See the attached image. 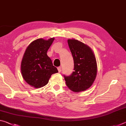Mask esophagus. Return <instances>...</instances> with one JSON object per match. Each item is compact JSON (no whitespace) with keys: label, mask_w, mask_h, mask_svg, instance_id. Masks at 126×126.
Masks as SVG:
<instances>
[{"label":"esophagus","mask_w":126,"mask_h":126,"mask_svg":"<svg viewBox=\"0 0 126 126\" xmlns=\"http://www.w3.org/2000/svg\"><path fill=\"white\" fill-rule=\"evenodd\" d=\"M58 71L59 72H61V67H58Z\"/></svg>","instance_id":"obj_1"}]
</instances>
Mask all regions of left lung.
<instances>
[{"instance_id": "left-lung-1", "label": "left lung", "mask_w": 126, "mask_h": 126, "mask_svg": "<svg viewBox=\"0 0 126 126\" xmlns=\"http://www.w3.org/2000/svg\"><path fill=\"white\" fill-rule=\"evenodd\" d=\"M68 46L74 61V72L70 76L64 75L67 86L79 92L89 88L94 81L97 67L91 49L76 39H68Z\"/></svg>"}]
</instances>
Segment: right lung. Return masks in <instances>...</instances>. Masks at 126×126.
<instances>
[{
  "label": "right lung",
  "instance_id": "right-lung-1",
  "mask_svg": "<svg viewBox=\"0 0 126 126\" xmlns=\"http://www.w3.org/2000/svg\"><path fill=\"white\" fill-rule=\"evenodd\" d=\"M54 40L52 38L47 40L42 38L34 40L28 47L23 55L21 63L23 78L36 88L46 86L50 76L58 72L47 54Z\"/></svg>",
  "mask_w": 126,
  "mask_h": 126
}]
</instances>
